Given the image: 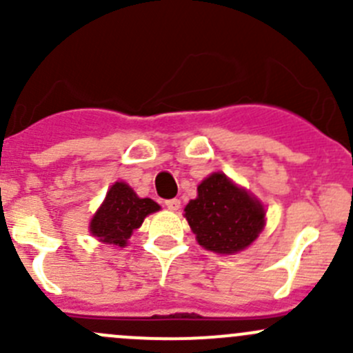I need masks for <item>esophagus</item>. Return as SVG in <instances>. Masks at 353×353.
I'll return each instance as SVG.
<instances>
[{"mask_svg": "<svg viewBox=\"0 0 353 353\" xmlns=\"http://www.w3.org/2000/svg\"><path fill=\"white\" fill-rule=\"evenodd\" d=\"M165 206L169 210H172V212H177V210L181 208V201L177 198H172V199H167L165 201Z\"/></svg>", "mask_w": 353, "mask_h": 353, "instance_id": "esophagus-1", "label": "esophagus"}]
</instances>
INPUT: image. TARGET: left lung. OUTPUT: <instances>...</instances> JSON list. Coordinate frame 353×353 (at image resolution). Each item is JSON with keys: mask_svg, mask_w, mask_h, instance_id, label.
Masks as SVG:
<instances>
[{"mask_svg": "<svg viewBox=\"0 0 353 353\" xmlns=\"http://www.w3.org/2000/svg\"><path fill=\"white\" fill-rule=\"evenodd\" d=\"M265 215L261 201L223 172L201 181L198 196L184 208L199 245L219 254H234L254 243L265 227Z\"/></svg>", "mask_w": 353, "mask_h": 353, "instance_id": "8db88e82", "label": "left lung"}]
</instances>
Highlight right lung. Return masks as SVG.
<instances>
[{
    "label": "right lung",
    "instance_id": "right-lung-1",
    "mask_svg": "<svg viewBox=\"0 0 353 353\" xmlns=\"http://www.w3.org/2000/svg\"><path fill=\"white\" fill-rule=\"evenodd\" d=\"M159 210L154 199L140 198L126 183H114L88 229L101 243L124 248L145 216Z\"/></svg>",
    "mask_w": 353,
    "mask_h": 353
}]
</instances>
